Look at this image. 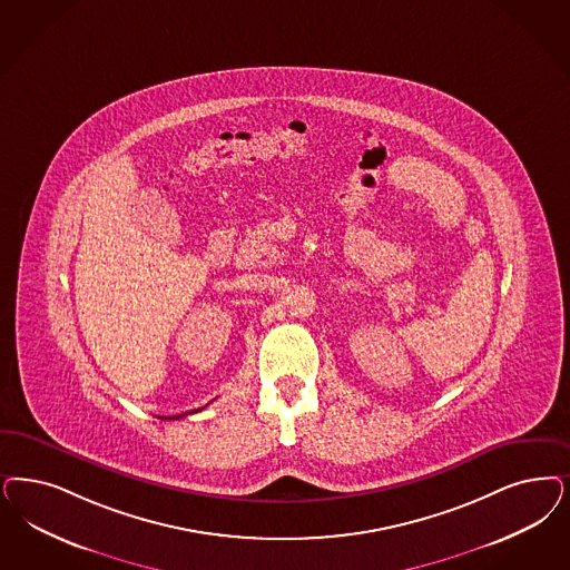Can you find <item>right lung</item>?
<instances>
[{
  "label": "right lung",
  "instance_id": "obj_1",
  "mask_svg": "<svg viewBox=\"0 0 570 570\" xmlns=\"http://www.w3.org/2000/svg\"><path fill=\"white\" fill-rule=\"evenodd\" d=\"M173 419H178V416H173Z\"/></svg>",
  "mask_w": 570,
  "mask_h": 570
}]
</instances>
